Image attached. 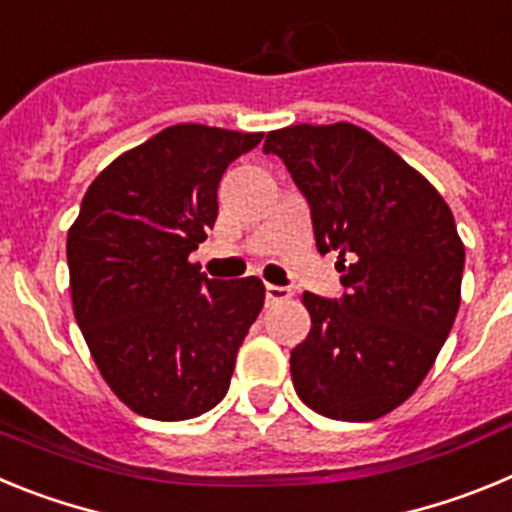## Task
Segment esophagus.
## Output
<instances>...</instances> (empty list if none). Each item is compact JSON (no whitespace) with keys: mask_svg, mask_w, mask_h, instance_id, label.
Listing matches in <instances>:
<instances>
[{"mask_svg":"<svg viewBox=\"0 0 512 512\" xmlns=\"http://www.w3.org/2000/svg\"><path fill=\"white\" fill-rule=\"evenodd\" d=\"M289 292L287 287H277V284H266V302H282V300H289Z\"/></svg>","mask_w":512,"mask_h":512,"instance_id":"esophagus-1","label":"esophagus"}]
</instances>
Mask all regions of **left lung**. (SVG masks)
<instances>
[{
  "label": "left lung",
  "mask_w": 512,
  "mask_h": 512,
  "mask_svg": "<svg viewBox=\"0 0 512 512\" xmlns=\"http://www.w3.org/2000/svg\"><path fill=\"white\" fill-rule=\"evenodd\" d=\"M310 205L320 253H338L341 297L305 292L310 333L292 348V382L333 420H377L408 400L449 338L464 246L441 194L392 148L351 122L266 135Z\"/></svg>",
  "instance_id": "left-lung-1"
}]
</instances>
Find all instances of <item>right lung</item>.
<instances>
[{"label": "right lung", "mask_w": 512, "mask_h": 512, "mask_svg": "<svg viewBox=\"0 0 512 512\" xmlns=\"http://www.w3.org/2000/svg\"><path fill=\"white\" fill-rule=\"evenodd\" d=\"M261 133L174 125L115 158L69 230L71 300L117 397L153 420H189L223 400L264 307L256 277L207 279L189 253L217 220V184Z\"/></svg>", "instance_id": "right-lung-1"}]
</instances>
